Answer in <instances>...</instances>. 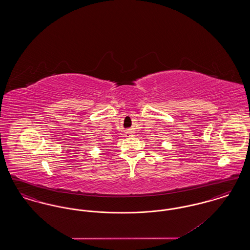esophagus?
<instances>
[{
  "label": "esophagus",
  "instance_id": "1",
  "mask_svg": "<svg viewBox=\"0 0 250 250\" xmlns=\"http://www.w3.org/2000/svg\"><path fill=\"white\" fill-rule=\"evenodd\" d=\"M133 135H134V133H133L132 131L127 130L125 132V136H126V137H132Z\"/></svg>",
  "mask_w": 250,
  "mask_h": 250
}]
</instances>
